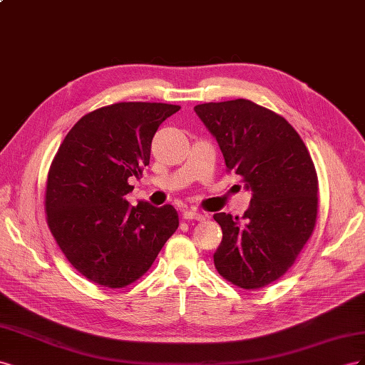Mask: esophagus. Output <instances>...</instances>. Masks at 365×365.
<instances>
[{
    "mask_svg": "<svg viewBox=\"0 0 365 365\" xmlns=\"http://www.w3.org/2000/svg\"><path fill=\"white\" fill-rule=\"evenodd\" d=\"M183 218H188V220H205V214L203 212H200V211H197V210H194V207H191V210H185L183 211Z\"/></svg>",
    "mask_w": 365,
    "mask_h": 365,
    "instance_id": "1",
    "label": "esophagus"
}]
</instances>
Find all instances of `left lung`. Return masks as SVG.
Wrapping results in <instances>:
<instances>
[{"mask_svg": "<svg viewBox=\"0 0 365 365\" xmlns=\"http://www.w3.org/2000/svg\"><path fill=\"white\" fill-rule=\"evenodd\" d=\"M194 111L217 139L227 171L252 191L242 222L214 214L223 231L215 269L242 289L264 287L287 272L314 232L315 165L292 125L252 101L207 102Z\"/></svg>", "mask_w": 365, "mask_h": 365, "instance_id": "8db88e82", "label": "left lung"}]
</instances>
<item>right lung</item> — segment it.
I'll return each instance as SVG.
<instances>
[{
  "label": "right lung",
  "instance_id": "1",
  "mask_svg": "<svg viewBox=\"0 0 365 365\" xmlns=\"http://www.w3.org/2000/svg\"><path fill=\"white\" fill-rule=\"evenodd\" d=\"M180 110L119 102L82 116L50 165L46 212L51 235L78 272L102 287L139 279L179 227L174 206H131L130 177L150 163L159 125Z\"/></svg>",
  "mask_w": 365,
  "mask_h": 365
}]
</instances>
